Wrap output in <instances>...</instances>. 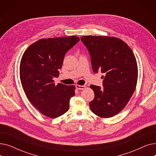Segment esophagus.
Segmentation results:
<instances>
[{"instance_id":"esophagus-1","label":"esophagus","mask_w":156,"mask_h":156,"mask_svg":"<svg viewBox=\"0 0 156 156\" xmlns=\"http://www.w3.org/2000/svg\"><path fill=\"white\" fill-rule=\"evenodd\" d=\"M86 86L85 85H76V88L78 90H84Z\"/></svg>"}]
</instances>
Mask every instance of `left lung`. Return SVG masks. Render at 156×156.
<instances>
[{
	"label": "left lung",
	"instance_id": "obj_1",
	"mask_svg": "<svg viewBox=\"0 0 156 156\" xmlns=\"http://www.w3.org/2000/svg\"><path fill=\"white\" fill-rule=\"evenodd\" d=\"M90 54L94 72L104 73L103 88L91 85L94 99L89 103L97 116L111 118L123 109L136 88L138 66L130 47L122 40L107 36L81 37Z\"/></svg>",
	"mask_w": 156,
	"mask_h": 156
}]
</instances>
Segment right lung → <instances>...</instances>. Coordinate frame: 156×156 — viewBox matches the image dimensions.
Segmentation results:
<instances>
[{"instance_id": "add662e5", "label": "right lung", "mask_w": 156, "mask_h": 156, "mask_svg": "<svg viewBox=\"0 0 156 156\" xmlns=\"http://www.w3.org/2000/svg\"><path fill=\"white\" fill-rule=\"evenodd\" d=\"M76 36L42 38L24 51L20 62L21 83L28 99L44 116L56 118L69 109L75 85H55L65 54L76 45Z\"/></svg>"}]
</instances>
